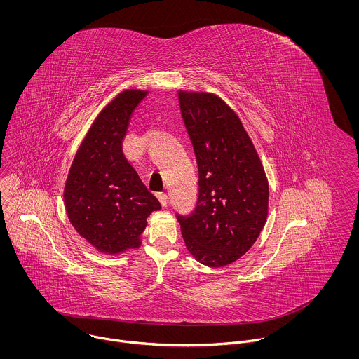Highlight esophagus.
I'll list each match as a JSON object with an SVG mask.
<instances>
[{
    "label": "esophagus",
    "instance_id": "34e87169",
    "mask_svg": "<svg viewBox=\"0 0 359 359\" xmlns=\"http://www.w3.org/2000/svg\"><path fill=\"white\" fill-rule=\"evenodd\" d=\"M157 199H158V202L161 203V205H167V203H168V196L165 194H163V192L157 194Z\"/></svg>",
    "mask_w": 359,
    "mask_h": 359
}]
</instances>
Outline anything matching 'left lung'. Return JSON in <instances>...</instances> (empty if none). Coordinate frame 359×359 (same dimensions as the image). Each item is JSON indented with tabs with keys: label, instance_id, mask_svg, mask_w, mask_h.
<instances>
[{
	"label": "left lung",
	"instance_id": "obj_1",
	"mask_svg": "<svg viewBox=\"0 0 359 359\" xmlns=\"http://www.w3.org/2000/svg\"><path fill=\"white\" fill-rule=\"evenodd\" d=\"M181 114L196 154L199 196L177 214L187 249L219 268L248 253L268 215V180L238 114L211 93L180 91Z\"/></svg>",
	"mask_w": 359,
	"mask_h": 359
}]
</instances>
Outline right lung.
<instances>
[{
	"mask_svg": "<svg viewBox=\"0 0 359 359\" xmlns=\"http://www.w3.org/2000/svg\"><path fill=\"white\" fill-rule=\"evenodd\" d=\"M147 94L124 90L103 107L66 180L63 198L70 224L104 255L138 249L147 218L161 208L123 154L130 118Z\"/></svg>",
	"mask_w": 359,
	"mask_h": 359,
	"instance_id": "right-lung-1",
	"label": "right lung"
}]
</instances>
